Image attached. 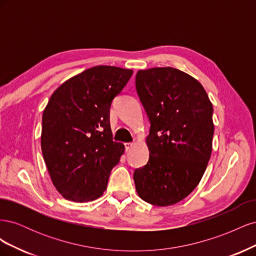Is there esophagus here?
Masks as SVG:
<instances>
[{
    "label": "esophagus",
    "mask_w": 256,
    "mask_h": 256,
    "mask_svg": "<svg viewBox=\"0 0 256 256\" xmlns=\"http://www.w3.org/2000/svg\"><path fill=\"white\" fill-rule=\"evenodd\" d=\"M132 147H134V143H131V142L125 143V150H126V152H129L131 148H132Z\"/></svg>",
    "instance_id": "1"
}]
</instances>
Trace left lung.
Listing matches in <instances>:
<instances>
[{"label":"left lung","instance_id":"8db88e82","mask_svg":"<svg viewBox=\"0 0 256 256\" xmlns=\"http://www.w3.org/2000/svg\"><path fill=\"white\" fill-rule=\"evenodd\" d=\"M136 88L150 122V159L134 173L145 202L170 206L196 189L212 150L214 108L198 80L172 67L138 70Z\"/></svg>","mask_w":256,"mask_h":256}]
</instances>
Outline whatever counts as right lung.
Wrapping results in <instances>:
<instances>
[{
  "label": "right lung",
  "mask_w": 256,
  "mask_h": 256,
  "mask_svg": "<svg viewBox=\"0 0 256 256\" xmlns=\"http://www.w3.org/2000/svg\"><path fill=\"white\" fill-rule=\"evenodd\" d=\"M131 69L95 66L64 82L42 113V150L58 191L90 202L106 189L125 150L113 141L110 108L132 76Z\"/></svg>",
  "instance_id": "add662e5"
}]
</instances>
